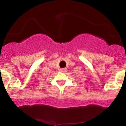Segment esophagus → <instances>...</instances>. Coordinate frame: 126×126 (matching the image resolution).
Listing matches in <instances>:
<instances>
[{
  "instance_id": "obj_1",
  "label": "esophagus",
  "mask_w": 126,
  "mask_h": 126,
  "mask_svg": "<svg viewBox=\"0 0 126 126\" xmlns=\"http://www.w3.org/2000/svg\"><path fill=\"white\" fill-rule=\"evenodd\" d=\"M60 71L62 72H67V69L66 68H62V69H60Z\"/></svg>"
}]
</instances>
